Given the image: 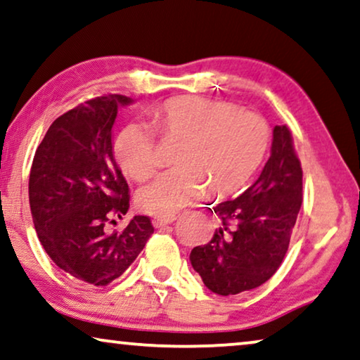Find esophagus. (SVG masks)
I'll list each match as a JSON object with an SVG mask.
<instances>
[{
    "instance_id": "1",
    "label": "esophagus",
    "mask_w": 360,
    "mask_h": 360,
    "mask_svg": "<svg viewBox=\"0 0 360 360\" xmlns=\"http://www.w3.org/2000/svg\"><path fill=\"white\" fill-rule=\"evenodd\" d=\"M175 216H169V217H154L153 219V226L155 227V229H160V227H165V226H169V224H172L175 221Z\"/></svg>"
}]
</instances>
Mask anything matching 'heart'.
<instances>
[{
  "mask_svg": "<svg viewBox=\"0 0 360 360\" xmlns=\"http://www.w3.org/2000/svg\"><path fill=\"white\" fill-rule=\"evenodd\" d=\"M154 122L167 141L179 143L172 158L176 169L158 175L138 191V205L158 217L175 216L200 201L206 190L217 198L240 193L269 146L266 120L224 101L170 98L154 112ZM115 158L134 180L153 175L159 154L148 124L134 122L122 129Z\"/></svg>",
  "mask_w": 360,
  "mask_h": 360,
  "instance_id": "1",
  "label": "heart"
}]
</instances>
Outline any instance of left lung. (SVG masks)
<instances>
[{"label": "left lung", "mask_w": 360, "mask_h": 360, "mask_svg": "<svg viewBox=\"0 0 360 360\" xmlns=\"http://www.w3.org/2000/svg\"><path fill=\"white\" fill-rule=\"evenodd\" d=\"M302 206V167L289 128L274 127L271 155L257 181L219 202L222 226L190 253L211 292L236 295L266 283L283 263Z\"/></svg>", "instance_id": "left-lung-1"}]
</instances>
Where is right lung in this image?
<instances>
[{"label": "right lung", "mask_w": 360, "mask_h": 360, "mask_svg": "<svg viewBox=\"0 0 360 360\" xmlns=\"http://www.w3.org/2000/svg\"><path fill=\"white\" fill-rule=\"evenodd\" d=\"M131 102L110 94L58 117L30 169L29 202L39 240L56 266L87 284L120 278L154 232L146 216H134L122 232H107L129 210L112 128L118 107Z\"/></svg>", "instance_id": "obj_1"}]
</instances>
